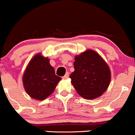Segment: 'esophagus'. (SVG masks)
Returning <instances> with one entry per match:
<instances>
[{"label":"esophagus","instance_id":"1","mask_svg":"<svg viewBox=\"0 0 135 135\" xmlns=\"http://www.w3.org/2000/svg\"><path fill=\"white\" fill-rule=\"evenodd\" d=\"M69 72H66V74L65 75V76H63L62 78L64 79H66L69 78Z\"/></svg>","mask_w":135,"mask_h":135}]
</instances>
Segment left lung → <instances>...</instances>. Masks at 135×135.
Wrapping results in <instances>:
<instances>
[{
    "label": "left lung",
    "mask_w": 135,
    "mask_h": 135,
    "mask_svg": "<svg viewBox=\"0 0 135 135\" xmlns=\"http://www.w3.org/2000/svg\"><path fill=\"white\" fill-rule=\"evenodd\" d=\"M71 83L77 93L85 99H93L105 91L111 79L110 68L94 50H87L77 55L73 63Z\"/></svg>",
    "instance_id": "obj_1"
}]
</instances>
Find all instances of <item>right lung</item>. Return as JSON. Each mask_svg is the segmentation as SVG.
I'll return each instance as SVG.
<instances>
[{
    "label": "right lung",
    "mask_w": 135,
    "mask_h": 135,
    "mask_svg": "<svg viewBox=\"0 0 135 135\" xmlns=\"http://www.w3.org/2000/svg\"><path fill=\"white\" fill-rule=\"evenodd\" d=\"M61 77L55 74L49 59L41 54L35 56L29 62L23 76L25 90L32 98L43 100L53 93Z\"/></svg>",
    "instance_id": "obj_1"
}]
</instances>
